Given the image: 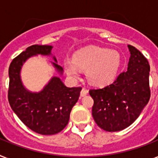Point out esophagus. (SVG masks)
I'll use <instances>...</instances> for the list:
<instances>
[{"mask_svg":"<svg viewBox=\"0 0 158 158\" xmlns=\"http://www.w3.org/2000/svg\"><path fill=\"white\" fill-rule=\"evenodd\" d=\"M88 93H89L88 89H86L85 88H83L82 90H81V92H80V95H81L82 97H84V96H85L86 94H88Z\"/></svg>","mask_w":158,"mask_h":158,"instance_id":"1","label":"esophagus"}]
</instances>
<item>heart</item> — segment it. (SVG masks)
<instances>
[{"label":"heart","mask_w":158,"mask_h":158,"mask_svg":"<svg viewBox=\"0 0 158 158\" xmlns=\"http://www.w3.org/2000/svg\"><path fill=\"white\" fill-rule=\"evenodd\" d=\"M121 67V56L116 51L102 48H85L74 52L73 60L64 63L66 73L75 79L80 75V70H86L87 77L95 85L111 83Z\"/></svg>","instance_id":"obj_1"}]
</instances>
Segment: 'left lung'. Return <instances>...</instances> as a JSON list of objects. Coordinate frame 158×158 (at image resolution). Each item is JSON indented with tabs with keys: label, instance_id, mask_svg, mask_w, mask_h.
Here are the masks:
<instances>
[{
	"label": "left lung",
	"instance_id": "8db88e82",
	"mask_svg": "<svg viewBox=\"0 0 158 158\" xmlns=\"http://www.w3.org/2000/svg\"><path fill=\"white\" fill-rule=\"evenodd\" d=\"M128 48L131 57L127 71L110 85L89 90L94 100L93 118L106 131H119L131 126L150 99L148 59L135 47L128 45Z\"/></svg>",
	"mask_w": 158,
	"mask_h": 158
}]
</instances>
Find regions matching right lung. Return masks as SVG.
Listing matches in <instances>:
<instances>
[{
  "mask_svg": "<svg viewBox=\"0 0 158 158\" xmlns=\"http://www.w3.org/2000/svg\"><path fill=\"white\" fill-rule=\"evenodd\" d=\"M52 47L32 45L14 58L9 67L8 100L10 107L29 129L41 135L60 132L68 125L71 110L79 100L81 87H66L59 77L53 76L39 92H31L24 87L21 69L29 58L51 55ZM52 64L57 72L64 69L53 57Z\"/></svg>",
  "mask_w": 158,
  "mask_h": 158,
  "instance_id": "right-lung-1",
  "label": "right lung"
}]
</instances>
